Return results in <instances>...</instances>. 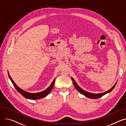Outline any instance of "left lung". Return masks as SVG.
Segmentation results:
<instances>
[{
  "mask_svg": "<svg viewBox=\"0 0 126 126\" xmlns=\"http://www.w3.org/2000/svg\"><path fill=\"white\" fill-rule=\"evenodd\" d=\"M71 79L72 80V81H73V84L75 86V87L76 88V89L79 91V92L81 94H82L85 95V96L88 97V98H93V99H96V98H100L101 97H102V96H104V95L106 94H107L108 93H110V92H111V91L112 90V89L115 88V87L116 86V85L117 84V81L116 82V83L115 84V85H114L110 89H109V90L106 91V92L105 93H100V94H92V93H90L89 92H87V91H86L85 90H84L83 89H82V88H81L79 86V85L76 83V82H75V81L74 80V79L71 77Z\"/></svg>",
  "mask_w": 126,
  "mask_h": 126,
  "instance_id": "1",
  "label": "left lung"
}]
</instances>
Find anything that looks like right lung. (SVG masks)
Wrapping results in <instances>:
<instances>
[{"label":"right lung","instance_id":"add662e5","mask_svg":"<svg viewBox=\"0 0 126 126\" xmlns=\"http://www.w3.org/2000/svg\"><path fill=\"white\" fill-rule=\"evenodd\" d=\"M8 74L9 78H10L11 81L12 82L14 86H15V87L17 90L19 94H20L24 97H25V98H26L27 99H32V100L38 99L42 98L45 97L46 96H47L50 93V91L52 89V88L54 86V85L55 81V78H54L53 82L51 84V85L46 89H45V90L42 91V92L37 93H31L27 92V91H25L24 90H22V89L20 88L14 81L12 78H11V77H10L8 72Z\"/></svg>","mask_w":126,"mask_h":126}]
</instances>
